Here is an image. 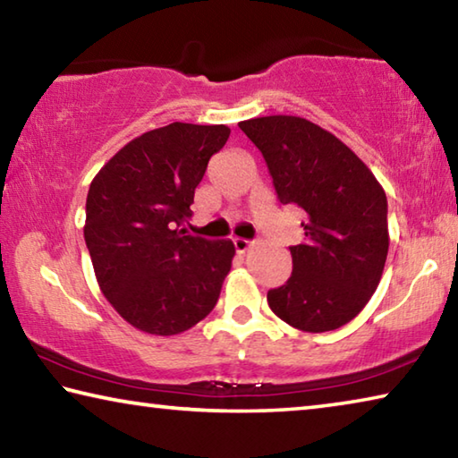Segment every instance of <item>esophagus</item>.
I'll list each match as a JSON object with an SVG mask.
<instances>
[{
    "label": "esophagus",
    "instance_id": "34e87169",
    "mask_svg": "<svg viewBox=\"0 0 458 458\" xmlns=\"http://www.w3.org/2000/svg\"><path fill=\"white\" fill-rule=\"evenodd\" d=\"M232 242H234V248H236L238 254H244L246 250H250V248H252L250 240H244V238H234Z\"/></svg>",
    "mask_w": 458,
    "mask_h": 458
}]
</instances>
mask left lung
<instances>
[{"label":"left lung","instance_id":"left-lung-1","mask_svg":"<svg viewBox=\"0 0 458 458\" xmlns=\"http://www.w3.org/2000/svg\"><path fill=\"white\" fill-rule=\"evenodd\" d=\"M238 127L265 157L281 204L305 214V242L291 246L293 275L268 291V307L307 333L344 327L368 305L384 273L390 246L384 188L350 147L311 121L270 114Z\"/></svg>","mask_w":458,"mask_h":458}]
</instances>
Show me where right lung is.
Listing matches in <instances>:
<instances>
[{
  "mask_svg": "<svg viewBox=\"0 0 458 458\" xmlns=\"http://www.w3.org/2000/svg\"><path fill=\"white\" fill-rule=\"evenodd\" d=\"M226 125L172 123L135 137L90 182L84 242L97 283L123 319L151 335H177L218 303L234 259L232 240L180 228Z\"/></svg>",
  "mask_w": 458,
  "mask_h": 458,
  "instance_id": "1",
  "label": "right lung"
}]
</instances>
